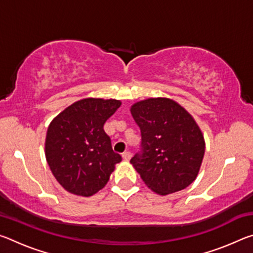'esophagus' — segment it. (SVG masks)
<instances>
[{
  "label": "esophagus",
  "mask_w": 253,
  "mask_h": 253,
  "mask_svg": "<svg viewBox=\"0 0 253 253\" xmlns=\"http://www.w3.org/2000/svg\"><path fill=\"white\" fill-rule=\"evenodd\" d=\"M122 156H123V160L129 161L131 158V154H130V152H124Z\"/></svg>",
  "instance_id": "34e87169"
}]
</instances>
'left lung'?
I'll return each mask as SVG.
<instances>
[{
  "label": "left lung",
  "mask_w": 253,
  "mask_h": 253,
  "mask_svg": "<svg viewBox=\"0 0 253 253\" xmlns=\"http://www.w3.org/2000/svg\"><path fill=\"white\" fill-rule=\"evenodd\" d=\"M130 113L142 132V148L130 163L145 184L160 195L187 187L198 176L205 152L194 118L176 101L161 97L136 102Z\"/></svg>",
  "instance_id": "left-lung-1"
}]
</instances>
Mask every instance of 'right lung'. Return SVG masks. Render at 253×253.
Returning <instances> with one entry per match:
<instances>
[{
    "label": "right lung",
    "instance_id": "add662e5",
    "mask_svg": "<svg viewBox=\"0 0 253 253\" xmlns=\"http://www.w3.org/2000/svg\"><path fill=\"white\" fill-rule=\"evenodd\" d=\"M121 100L85 98L61 111L50 123L45 158L53 176L66 191L91 196L104 187L122 161L104 130Z\"/></svg>",
    "mask_w": 253,
    "mask_h": 253
}]
</instances>
